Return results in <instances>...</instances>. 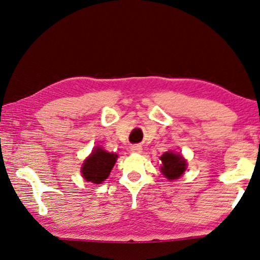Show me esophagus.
Masks as SVG:
<instances>
[{
  "label": "esophagus",
  "mask_w": 260,
  "mask_h": 260,
  "mask_svg": "<svg viewBox=\"0 0 260 260\" xmlns=\"http://www.w3.org/2000/svg\"><path fill=\"white\" fill-rule=\"evenodd\" d=\"M131 150L133 152H138V154H140V152H142V147L139 146V145H135V146H132Z\"/></svg>",
  "instance_id": "1"
}]
</instances>
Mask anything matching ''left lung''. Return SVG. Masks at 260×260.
<instances>
[{
    "mask_svg": "<svg viewBox=\"0 0 260 260\" xmlns=\"http://www.w3.org/2000/svg\"><path fill=\"white\" fill-rule=\"evenodd\" d=\"M162 160V167L160 172L166 176L169 180L178 179L180 176L186 170L187 163L180 154H175L172 151H167L160 156Z\"/></svg>",
    "mask_w": 260,
    "mask_h": 260,
    "instance_id": "1",
    "label": "left lung"
}]
</instances>
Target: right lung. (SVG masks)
Returning <instances> with one entry per match:
<instances>
[{
	"label": "right lung",
	"mask_w": 260,
	"mask_h": 260,
	"mask_svg": "<svg viewBox=\"0 0 260 260\" xmlns=\"http://www.w3.org/2000/svg\"><path fill=\"white\" fill-rule=\"evenodd\" d=\"M117 158V154L106 151L101 147H96L81 168L82 176L86 182L101 184L109 177Z\"/></svg>",
	"instance_id": "1"
}]
</instances>
